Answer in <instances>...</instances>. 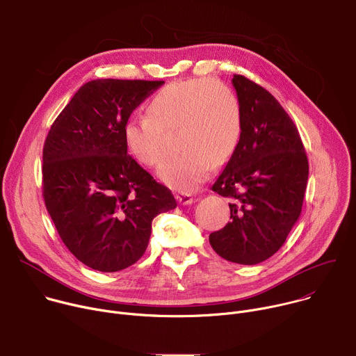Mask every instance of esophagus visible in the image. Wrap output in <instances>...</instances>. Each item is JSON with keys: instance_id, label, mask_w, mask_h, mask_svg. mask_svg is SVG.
<instances>
[{"instance_id": "esophagus-1", "label": "esophagus", "mask_w": 356, "mask_h": 356, "mask_svg": "<svg viewBox=\"0 0 356 356\" xmlns=\"http://www.w3.org/2000/svg\"><path fill=\"white\" fill-rule=\"evenodd\" d=\"M176 200H177L179 204H181V206L191 204V202L194 201L193 195H191V194H187V193H177V194H176Z\"/></svg>"}]
</instances>
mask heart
Segmentation results:
<instances>
[{
	"label": "heart",
	"mask_w": 356,
	"mask_h": 356,
	"mask_svg": "<svg viewBox=\"0 0 356 356\" xmlns=\"http://www.w3.org/2000/svg\"><path fill=\"white\" fill-rule=\"evenodd\" d=\"M149 115H131L122 128L129 154L143 166L156 168L165 158V132H176L177 155L159 177L179 191H191L213 165L225 163L242 135V111L235 92L210 79L175 81L158 91Z\"/></svg>",
	"instance_id": "b5f03b06"
}]
</instances>
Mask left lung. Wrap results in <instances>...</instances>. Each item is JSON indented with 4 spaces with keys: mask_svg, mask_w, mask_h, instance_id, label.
<instances>
[{
    "mask_svg": "<svg viewBox=\"0 0 356 356\" xmlns=\"http://www.w3.org/2000/svg\"><path fill=\"white\" fill-rule=\"evenodd\" d=\"M242 135L213 191L232 198L231 221L210 234L218 255L257 265L276 253L297 222L309 180L300 134L279 101L259 84L234 74Z\"/></svg>",
    "mask_w": 356,
    "mask_h": 356,
    "instance_id": "left-lung-1",
    "label": "left lung"
}]
</instances>
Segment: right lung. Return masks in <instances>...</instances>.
Listing matches in <instances>:
<instances>
[{"label":"right lung","mask_w":356,"mask_h":356,"mask_svg":"<svg viewBox=\"0 0 356 356\" xmlns=\"http://www.w3.org/2000/svg\"><path fill=\"white\" fill-rule=\"evenodd\" d=\"M165 81L98 79L81 86L43 146V198L63 243L88 268L118 272L145 253L172 191L128 155L122 128Z\"/></svg>","instance_id":"right-lung-1"}]
</instances>
